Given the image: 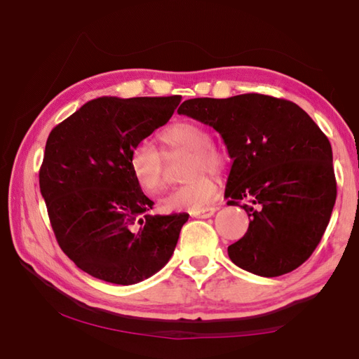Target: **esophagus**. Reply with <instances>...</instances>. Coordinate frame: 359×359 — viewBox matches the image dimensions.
<instances>
[{"mask_svg":"<svg viewBox=\"0 0 359 359\" xmlns=\"http://www.w3.org/2000/svg\"><path fill=\"white\" fill-rule=\"evenodd\" d=\"M216 210H217V208H215V207L202 208V210H196V211H193L191 215H193L194 217H199V219H208V217H211L212 215H215Z\"/></svg>","mask_w":359,"mask_h":359,"instance_id":"esophagus-1","label":"esophagus"}]
</instances>
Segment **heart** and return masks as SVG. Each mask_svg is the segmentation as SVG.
<instances>
[{
  "label": "heart",
  "mask_w": 359,
  "mask_h": 359,
  "mask_svg": "<svg viewBox=\"0 0 359 359\" xmlns=\"http://www.w3.org/2000/svg\"><path fill=\"white\" fill-rule=\"evenodd\" d=\"M162 140L170 148H184L193 151L188 175L193 177L187 184L174 188L162 201L166 211L202 210L217 196V184L211 172H222L226 157L212 143L211 134L203 126L193 121H175L162 133ZM131 174L144 193L157 194L166 184L165 156L154 143L142 140L134 147L129 156Z\"/></svg>",
  "instance_id": "b5f03b06"
}]
</instances>
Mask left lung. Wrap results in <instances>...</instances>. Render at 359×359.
I'll list each match as a JSON object with an SVG mask.
<instances>
[{"label":"left lung","instance_id":"left-lung-1","mask_svg":"<svg viewBox=\"0 0 359 359\" xmlns=\"http://www.w3.org/2000/svg\"><path fill=\"white\" fill-rule=\"evenodd\" d=\"M177 112L215 128L233 158L225 197L247 201L250 225L228 247L231 261L264 278L306 262L337 201L330 142L309 114L262 94L191 98Z\"/></svg>","mask_w":359,"mask_h":359}]
</instances>
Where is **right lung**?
Listing matches in <instances>:
<instances>
[{
    "mask_svg": "<svg viewBox=\"0 0 359 359\" xmlns=\"http://www.w3.org/2000/svg\"><path fill=\"white\" fill-rule=\"evenodd\" d=\"M182 100L100 97L52 129L40 168V189L60 248L90 276L131 285L165 266L187 212L151 215L129 156L163 126Z\"/></svg>",
    "mask_w": 359,
    "mask_h": 359,
    "instance_id": "1",
    "label": "right lung"
}]
</instances>
